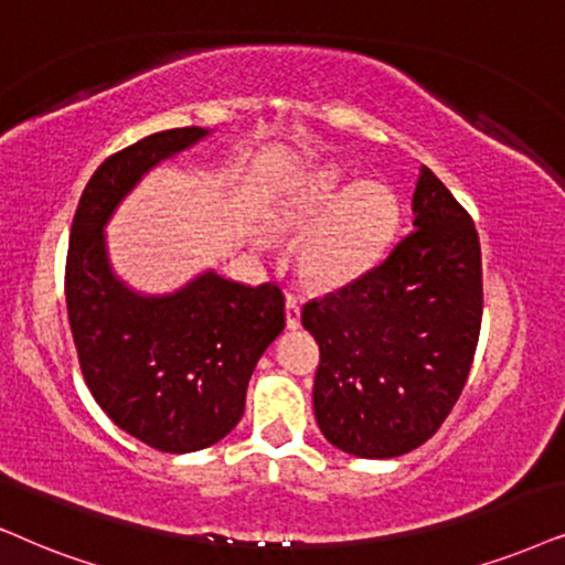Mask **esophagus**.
I'll list each match as a JSON object with an SVG mask.
<instances>
[{"instance_id": "34e87169", "label": "esophagus", "mask_w": 565, "mask_h": 565, "mask_svg": "<svg viewBox=\"0 0 565 565\" xmlns=\"http://www.w3.org/2000/svg\"><path fill=\"white\" fill-rule=\"evenodd\" d=\"M299 326H302V318H299L297 297L287 295V328H289V331H297Z\"/></svg>"}]
</instances>
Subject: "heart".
I'll return each instance as SVG.
<instances>
[{
	"instance_id": "1",
	"label": "heart",
	"mask_w": 565,
	"mask_h": 565,
	"mask_svg": "<svg viewBox=\"0 0 565 565\" xmlns=\"http://www.w3.org/2000/svg\"><path fill=\"white\" fill-rule=\"evenodd\" d=\"M316 220L299 249V266L320 287H341L377 258L398 221V200L381 182L347 188V171L328 163L302 177L274 211L276 224L289 232H305Z\"/></svg>"
}]
</instances>
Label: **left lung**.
<instances>
[{"label": "left lung", "instance_id": "1", "mask_svg": "<svg viewBox=\"0 0 565 565\" xmlns=\"http://www.w3.org/2000/svg\"><path fill=\"white\" fill-rule=\"evenodd\" d=\"M412 213L414 230L375 268L302 310L320 347L318 427L362 459H394L438 433L480 339L482 253L472 216L427 167Z\"/></svg>", "mask_w": 565, "mask_h": 565}]
</instances>
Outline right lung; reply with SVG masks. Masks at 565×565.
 Segmentation results:
<instances>
[{
	"label": "right lung",
	"mask_w": 565,
	"mask_h": 565,
	"mask_svg": "<svg viewBox=\"0 0 565 565\" xmlns=\"http://www.w3.org/2000/svg\"><path fill=\"white\" fill-rule=\"evenodd\" d=\"M203 127L148 135L93 171L70 232L64 295L77 360L111 423L163 454L230 435L249 375L284 331L276 284L245 287L205 270L174 295H138L114 276L104 226L140 177L203 140Z\"/></svg>",
	"instance_id": "right-lung-1"
}]
</instances>
